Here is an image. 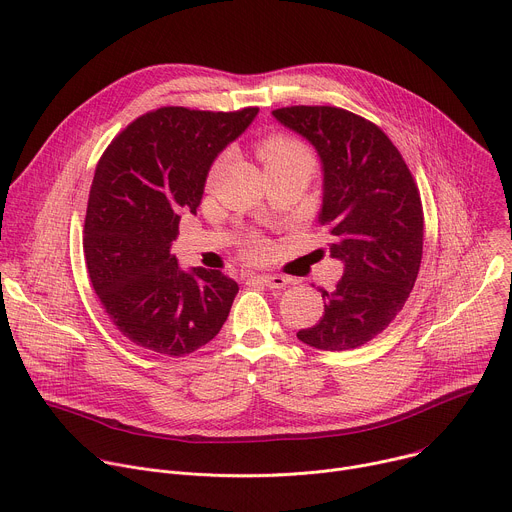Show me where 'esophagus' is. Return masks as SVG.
Listing matches in <instances>:
<instances>
[{
  "label": "esophagus",
  "instance_id": "obj_1",
  "mask_svg": "<svg viewBox=\"0 0 512 512\" xmlns=\"http://www.w3.org/2000/svg\"><path fill=\"white\" fill-rule=\"evenodd\" d=\"M255 279H257V283L271 287V289H281L287 283V279L283 275H257Z\"/></svg>",
  "mask_w": 512,
  "mask_h": 512
}]
</instances>
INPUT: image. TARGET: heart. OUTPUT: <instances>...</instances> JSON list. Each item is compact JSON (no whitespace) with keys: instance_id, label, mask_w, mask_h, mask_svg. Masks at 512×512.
<instances>
[{"instance_id":"heart-1","label":"heart","mask_w":512,"mask_h":512,"mask_svg":"<svg viewBox=\"0 0 512 512\" xmlns=\"http://www.w3.org/2000/svg\"><path fill=\"white\" fill-rule=\"evenodd\" d=\"M259 158L263 160L267 174L296 170V168H302L308 172L314 170V156L308 145L298 137L283 135V133H273L259 143ZM247 251L253 259H261L267 253V243L259 239L251 241Z\"/></svg>"}]
</instances>
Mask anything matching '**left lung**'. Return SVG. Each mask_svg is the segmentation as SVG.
<instances>
[{
  "instance_id": "left-lung-1",
  "label": "left lung",
  "mask_w": 512,
  "mask_h": 512,
  "mask_svg": "<svg viewBox=\"0 0 512 512\" xmlns=\"http://www.w3.org/2000/svg\"><path fill=\"white\" fill-rule=\"evenodd\" d=\"M273 117L300 133L322 164L318 223L330 229V257L344 263L324 316L298 338L320 350L358 348L403 310L423 253L419 190L393 141L371 121L338 107H283Z\"/></svg>"
}]
</instances>
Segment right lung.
<instances>
[{"instance_id":"obj_1","label":"right lung","mask_w":512,"mask_h":512,"mask_svg":"<svg viewBox=\"0 0 512 512\" xmlns=\"http://www.w3.org/2000/svg\"><path fill=\"white\" fill-rule=\"evenodd\" d=\"M257 113L162 107L129 123L99 160L85 259L107 316L133 344L184 356L227 322L237 281L216 269H182L172 241L180 216L196 214L212 162Z\"/></svg>"}]
</instances>
